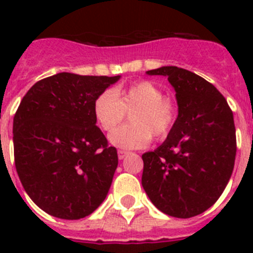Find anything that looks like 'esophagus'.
<instances>
[{
	"label": "esophagus",
	"instance_id": "34e87169",
	"mask_svg": "<svg viewBox=\"0 0 253 253\" xmlns=\"http://www.w3.org/2000/svg\"><path fill=\"white\" fill-rule=\"evenodd\" d=\"M128 154H129L128 151H123V149H119V151H118V157H119V160H124Z\"/></svg>",
	"mask_w": 253,
	"mask_h": 253
}]
</instances>
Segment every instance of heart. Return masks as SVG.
Wrapping results in <instances>:
<instances>
[{
	"label": "heart",
	"mask_w": 253,
	"mask_h": 253,
	"mask_svg": "<svg viewBox=\"0 0 253 253\" xmlns=\"http://www.w3.org/2000/svg\"><path fill=\"white\" fill-rule=\"evenodd\" d=\"M132 111L131 125L115 128ZM178 115L176 100L154 82L142 80L126 87L104 91L93 102V116L104 131H111L109 140L123 149L144 148L156 140L166 139L175 126Z\"/></svg>",
	"instance_id": "b5f03b06"
}]
</instances>
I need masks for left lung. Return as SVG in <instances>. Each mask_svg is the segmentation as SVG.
Wrapping results in <instances>:
<instances>
[{"instance_id":"8db88e82","label":"left lung","mask_w":253,"mask_h":253,"mask_svg":"<svg viewBox=\"0 0 253 253\" xmlns=\"http://www.w3.org/2000/svg\"><path fill=\"white\" fill-rule=\"evenodd\" d=\"M166 76L178 115L167 139L142 156V185L154 207L175 218L209 209L231 178L237 152L233 113L213 84L175 66L148 71Z\"/></svg>"}]
</instances>
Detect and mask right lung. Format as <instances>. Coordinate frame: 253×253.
I'll use <instances>...</instances> for the list:
<instances>
[{
	"instance_id": "obj_1",
	"label": "right lung",
	"mask_w": 253,
	"mask_h": 253,
	"mask_svg": "<svg viewBox=\"0 0 253 253\" xmlns=\"http://www.w3.org/2000/svg\"><path fill=\"white\" fill-rule=\"evenodd\" d=\"M120 76L62 72L38 81L13 116V156L30 199L49 215L81 219L106 198L118 152L96 126L93 102Z\"/></svg>"
}]
</instances>
